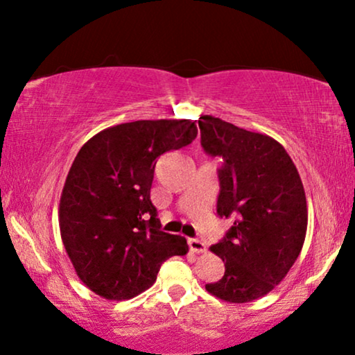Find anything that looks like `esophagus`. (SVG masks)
Instances as JSON below:
<instances>
[{"mask_svg": "<svg viewBox=\"0 0 355 355\" xmlns=\"http://www.w3.org/2000/svg\"><path fill=\"white\" fill-rule=\"evenodd\" d=\"M187 244H189V249H191L192 252H197V254H200V252H205V242L200 241V239H196V237L189 239Z\"/></svg>", "mask_w": 355, "mask_h": 355, "instance_id": "34e87169", "label": "esophagus"}]
</instances>
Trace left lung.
I'll return each mask as SVG.
<instances>
[{"label": "left lung", "mask_w": 355, "mask_h": 355, "mask_svg": "<svg viewBox=\"0 0 355 355\" xmlns=\"http://www.w3.org/2000/svg\"><path fill=\"white\" fill-rule=\"evenodd\" d=\"M200 144L221 158L216 215L232 226L210 247L225 275L205 286L226 302L263 297L288 275L307 232V200L297 168L281 144L213 116L198 118Z\"/></svg>", "instance_id": "1"}]
</instances>
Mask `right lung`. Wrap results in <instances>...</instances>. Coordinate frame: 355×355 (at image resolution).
Listing matches in <instances>:
<instances>
[{"label":"right lung","instance_id":"right-lung-1","mask_svg":"<svg viewBox=\"0 0 355 355\" xmlns=\"http://www.w3.org/2000/svg\"><path fill=\"white\" fill-rule=\"evenodd\" d=\"M196 137L189 119L134 121L101 130L79 150L61 193L60 230L77 276L95 294L135 297L164 260L187 254L184 237L159 230L150 189L159 155Z\"/></svg>","mask_w":355,"mask_h":355}]
</instances>
